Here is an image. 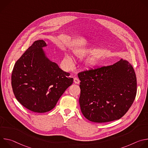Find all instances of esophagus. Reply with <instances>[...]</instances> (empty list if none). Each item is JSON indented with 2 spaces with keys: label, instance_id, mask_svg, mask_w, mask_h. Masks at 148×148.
<instances>
[{
  "label": "esophagus",
  "instance_id": "1",
  "mask_svg": "<svg viewBox=\"0 0 148 148\" xmlns=\"http://www.w3.org/2000/svg\"><path fill=\"white\" fill-rule=\"evenodd\" d=\"M74 83H75V84H78L79 83V80L77 78H74Z\"/></svg>",
  "mask_w": 148,
  "mask_h": 148
}]
</instances>
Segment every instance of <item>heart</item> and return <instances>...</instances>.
<instances>
[{"mask_svg":"<svg viewBox=\"0 0 148 148\" xmlns=\"http://www.w3.org/2000/svg\"><path fill=\"white\" fill-rule=\"evenodd\" d=\"M88 54H89V53L87 51H81L75 53V56L78 60H83L84 58H86L88 56ZM65 58L70 63V64H72L73 61L71 58L70 56L66 55ZM97 60L95 58H92L86 61V62L85 63V68L87 70L92 69L97 66Z\"/></svg>","mask_w":148,"mask_h":148,"instance_id":"obj_1","label":"heart"}]
</instances>
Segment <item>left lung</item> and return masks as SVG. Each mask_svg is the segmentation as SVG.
I'll return each instance as SVG.
<instances>
[{"instance_id": "8db88e82", "label": "left lung", "mask_w": 148, "mask_h": 148, "mask_svg": "<svg viewBox=\"0 0 148 148\" xmlns=\"http://www.w3.org/2000/svg\"><path fill=\"white\" fill-rule=\"evenodd\" d=\"M81 111L87 119L103 123L122 118L136 94V77L126 60L78 73Z\"/></svg>"}]
</instances>
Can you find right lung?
<instances>
[{
  "label": "right lung",
  "mask_w": 148,
  "mask_h": 148,
  "mask_svg": "<svg viewBox=\"0 0 148 148\" xmlns=\"http://www.w3.org/2000/svg\"><path fill=\"white\" fill-rule=\"evenodd\" d=\"M47 46L43 40L35 41L16 61L12 74V86L17 100L38 113L53 109L73 82L69 73L48 58L43 50Z\"/></svg>",
  "instance_id": "right-lung-1"
}]
</instances>
